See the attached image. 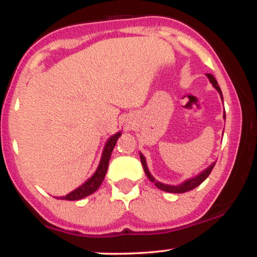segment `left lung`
Returning a JSON list of instances; mask_svg holds the SVG:
<instances>
[{
  "mask_svg": "<svg viewBox=\"0 0 257 257\" xmlns=\"http://www.w3.org/2000/svg\"><path fill=\"white\" fill-rule=\"evenodd\" d=\"M206 76H208L209 79H210L211 83H213L214 87L216 88L217 91H219V93H220L221 98H222V91H221L220 87H219V84H217L216 79H215L214 76L211 75V73H206ZM223 118H225V116H223ZM140 159H141V164H143V167H144V170H145V174L147 175V178L150 179V181L155 182L156 187H158L159 190L166 191V192H170V193H184V192H187V191H191V190H193V188H196L197 186H199L200 184H202L203 181H204V180H205L206 178H208L209 175H210L211 170H213V168H214V166H215V163H213V164H211L210 167L208 168V169H205L204 172L200 173L198 176H196V178L190 179V180H186V181H185V182H182L181 185H178V186H170V185H164V184H162V182L156 181L155 178H153V176L151 175V174H150L149 169H147L145 157H144L143 155H140Z\"/></svg>",
  "mask_w": 257,
  "mask_h": 257,
  "instance_id": "1",
  "label": "left lung"
}]
</instances>
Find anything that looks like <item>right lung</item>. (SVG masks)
I'll return each mask as SVG.
<instances>
[{"mask_svg":"<svg viewBox=\"0 0 257 257\" xmlns=\"http://www.w3.org/2000/svg\"><path fill=\"white\" fill-rule=\"evenodd\" d=\"M120 137V133H117L114 134L113 137H111L108 139V141L106 143V146L104 149V152H102V157L101 161H100V164L96 169V172L94 173V175L88 180L87 182H84L81 187L76 188L75 191H72L71 193H69L67 196L61 197V199L65 200H78L84 198V197L89 196L93 192H95L96 190L100 187L101 182L104 181L106 172H107V167H108V162H110V157L111 153L113 151V147L116 146L117 140Z\"/></svg>","mask_w":257,"mask_h":257,"instance_id":"add662e5","label":"right lung"}]
</instances>
